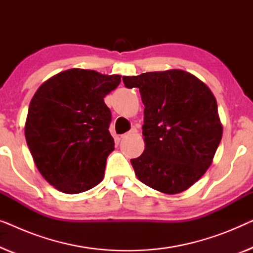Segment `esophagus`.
<instances>
[{
    "instance_id": "1",
    "label": "esophagus",
    "mask_w": 253,
    "mask_h": 253,
    "mask_svg": "<svg viewBox=\"0 0 253 253\" xmlns=\"http://www.w3.org/2000/svg\"><path fill=\"white\" fill-rule=\"evenodd\" d=\"M138 133V130L136 129V127H133L132 130H130V131H127V132H126L124 134H122V138H126V137H129V136H133V134H137Z\"/></svg>"
}]
</instances>
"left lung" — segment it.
<instances>
[{
    "label": "left lung",
    "mask_w": 253,
    "mask_h": 253,
    "mask_svg": "<svg viewBox=\"0 0 253 253\" xmlns=\"http://www.w3.org/2000/svg\"><path fill=\"white\" fill-rule=\"evenodd\" d=\"M139 88L145 150L131 159L137 178L166 195L181 193L205 174L222 138L214 94L188 71L171 69L124 76Z\"/></svg>",
    "instance_id": "1"
}]
</instances>
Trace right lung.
<instances>
[{"instance_id":"obj_1","label":"right lung","mask_w":253,"mask_h":253,"mask_svg":"<svg viewBox=\"0 0 253 253\" xmlns=\"http://www.w3.org/2000/svg\"><path fill=\"white\" fill-rule=\"evenodd\" d=\"M120 83V75L74 68L47 79L34 93L26 143L38 170L58 191L76 195L103 179L115 145L103 98Z\"/></svg>"}]
</instances>
